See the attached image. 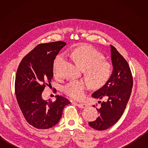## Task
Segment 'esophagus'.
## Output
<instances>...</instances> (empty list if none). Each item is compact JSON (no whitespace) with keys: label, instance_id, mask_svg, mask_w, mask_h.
I'll list each match as a JSON object with an SVG mask.
<instances>
[{"label":"esophagus","instance_id":"esophagus-1","mask_svg":"<svg viewBox=\"0 0 148 148\" xmlns=\"http://www.w3.org/2000/svg\"><path fill=\"white\" fill-rule=\"evenodd\" d=\"M77 106L78 108H81V109H83V108H86V107L88 106L86 103H77Z\"/></svg>","mask_w":148,"mask_h":148}]
</instances>
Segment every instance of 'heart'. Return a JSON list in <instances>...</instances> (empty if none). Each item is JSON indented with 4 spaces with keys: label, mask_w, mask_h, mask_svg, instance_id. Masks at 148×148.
<instances>
[{
    "label": "heart",
    "mask_w": 148,
    "mask_h": 148,
    "mask_svg": "<svg viewBox=\"0 0 148 148\" xmlns=\"http://www.w3.org/2000/svg\"><path fill=\"white\" fill-rule=\"evenodd\" d=\"M67 55L84 68V72L90 83L95 87L103 85L111 77L112 67L109 62L103 60V56L95 49L89 46H81L69 49ZM64 55L56 56L53 70L58 74V67L64 60ZM89 88L88 83L83 79L72 80L63 86V92L71 98L83 99Z\"/></svg>",
    "instance_id": "heart-1"
}]
</instances>
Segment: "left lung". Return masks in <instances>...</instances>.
I'll list each match as a JSON object with an SVG mask.
<instances>
[{
	"label": "left lung",
	"mask_w": 148,
	"mask_h": 148,
	"mask_svg": "<svg viewBox=\"0 0 148 148\" xmlns=\"http://www.w3.org/2000/svg\"><path fill=\"white\" fill-rule=\"evenodd\" d=\"M111 53L112 75L101 88L92 94L94 98L106 97L108 99L106 102H99L101 103L100 108L97 109L99 116L96 120L88 123L97 130L108 129L119 120L126 108L133 86L132 74L128 62L112 45Z\"/></svg>",
	"instance_id": "left-lung-1"
}]
</instances>
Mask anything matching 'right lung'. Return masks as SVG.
Masks as SVG:
<instances>
[{
  "label": "right lung",
  "instance_id": "right-lung-1",
  "mask_svg": "<svg viewBox=\"0 0 148 148\" xmlns=\"http://www.w3.org/2000/svg\"><path fill=\"white\" fill-rule=\"evenodd\" d=\"M65 45L61 40L39 44L22 59L17 69L14 90L18 103L26 121L37 129L57 124L64 107L71 103L60 95L55 101L42 98L53 77L54 60Z\"/></svg>",
  "mask_w": 148,
  "mask_h": 148
}]
</instances>
